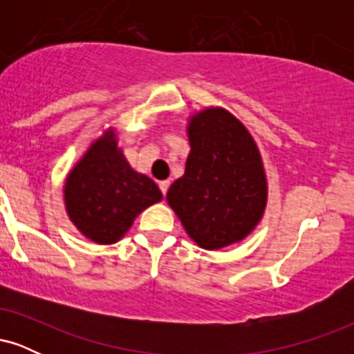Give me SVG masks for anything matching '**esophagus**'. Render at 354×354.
Here are the masks:
<instances>
[{
	"instance_id": "1",
	"label": "esophagus",
	"mask_w": 354,
	"mask_h": 354,
	"mask_svg": "<svg viewBox=\"0 0 354 354\" xmlns=\"http://www.w3.org/2000/svg\"><path fill=\"white\" fill-rule=\"evenodd\" d=\"M168 188H169V181L168 180L160 181V189H161V193L165 194V196H166V193H168Z\"/></svg>"
}]
</instances>
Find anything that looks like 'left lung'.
I'll use <instances>...</instances> for the list:
<instances>
[{
  "instance_id": "left-lung-1",
  "label": "left lung",
  "mask_w": 354,
  "mask_h": 354,
  "mask_svg": "<svg viewBox=\"0 0 354 354\" xmlns=\"http://www.w3.org/2000/svg\"><path fill=\"white\" fill-rule=\"evenodd\" d=\"M188 136L185 174L169 186L166 200L198 246L219 250L241 241L266 208L258 146L241 121L223 108L191 118Z\"/></svg>"
}]
</instances>
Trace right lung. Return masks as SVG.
<instances>
[{"mask_svg":"<svg viewBox=\"0 0 354 354\" xmlns=\"http://www.w3.org/2000/svg\"><path fill=\"white\" fill-rule=\"evenodd\" d=\"M156 183L136 173L118 149L115 131L95 141L64 183L68 216L100 245L123 238L141 211L161 201Z\"/></svg>","mask_w":354,"mask_h":354,"instance_id":"add662e5","label":"right lung"}]
</instances>
